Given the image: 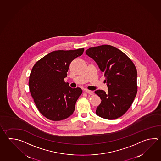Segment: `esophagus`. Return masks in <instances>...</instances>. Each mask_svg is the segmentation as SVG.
<instances>
[{"mask_svg": "<svg viewBox=\"0 0 161 161\" xmlns=\"http://www.w3.org/2000/svg\"><path fill=\"white\" fill-rule=\"evenodd\" d=\"M85 92L86 93H87V94H91V95L93 94V92L91 91H89V90H88V89H85Z\"/></svg>", "mask_w": 161, "mask_h": 161, "instance_id": "esophagus-1", "label": "esophagus"}]
</instances>
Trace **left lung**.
Instances as JSON below:
<instances>
[{
	"label": "left lung",
	"instance_id": "obj_1",
	"mask_svg": "<svg viewBox=\"0 0 161 161\" xmlns=\"http://www.w3.org/2000/svg\"><path fill=\"white\" fill-rule=\"evenodd\" d=\"M85 53L96 62L108 86V93L103 90L94 92L101 101L96 113L103 119H118L127 112L136 96V68L127 55L110 45L91 47Z\"/></svg>",
	"mask_w": 161,
	"mask_h": 161
}]
</instances>
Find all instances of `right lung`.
<instances>
[{
    "label": "right lung",
    "instance_id": "obj_1",
    "mask_svg": "<svg viewBox=\"0 0 161 161\" xmlns=\"http://www.w3.org/2000/svg\"><path fill=\"white\" fill-rule=\"evenodd\" d=\"M84 51L79 48L52 52L32 68L28 82L30 91L37 108L47 119L58 121L73 114L82 90L70 88L64 80L70 63Z\"/></svg>",
    "mask_w": 161,
    "mask_h": 161
}]
</instances>
